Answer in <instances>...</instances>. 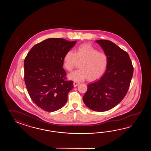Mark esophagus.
I'll use <instances>...</instances> for the list:
<instances>
[{
	"label": "esophagus",
	"mask_w": 151,
	"mask_h": 151,
	"mask_svg": "<svg viewBox=\"0 0 151 151\" xmlns=\"http://www.w3.org/2000/svg\"><path fill=\"white\" fill-rule=\"evenodd\" d=\"M79 83H79V82H77V81H74L73 82V85H74V87H76L78 85H79Z\"/></svg>",
	"instance_id": "obj_1"
}]
</instances>
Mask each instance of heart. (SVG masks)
<instances>
[{
    "label": "heart",
    "mask_w": 151,
    "mask_h": 151,
    "mask_svg": "<svg viewBox=\"0 0 151 151\" xmlns=\"http://www.w3.org/2000/svg\"><path fill=\"white\" fill-rule=\"evenodd\" d=\"M80 63V69L68 75L71 80L79 81L86 79L93 81L102 77L106 70L109 59L105 53L99 52L89 44L79 46L74 53L67 52L64 56L65 68L71 72Z\"/></svg>",
    "instance_id": "heart-1"
}]
</instances>
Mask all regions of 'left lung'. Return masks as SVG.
<instances>
[{"label": "left lung", "instance_id": "1", "mask_svg": "<svg viewBox=\"0 0 151 151\" xmlns=\"http://www.w3.org/2000/svg\"><path fill=\"white\" fill-rule=\"evenodd\" d=\"M106 53L109 63L100 79L88 85L83 98L90 109L104 112L120 103L127 93L133 74V66L128 53L107 40H96Z\"/></svg>", "mask_w": 151, "mask_h": 151}]
</instances>
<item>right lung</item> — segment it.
<instances>
[{
    "label": "right lung",
    "mask_w": 151,
    "mask_h": 151,
    "mask_svg": "<svg viewBox=\"0 0 151 151\" xmlns=\"http://www.w3.org/2000/svg\"><path fill=\"white\" fill-rule=\"evenodd\" d=\"M76 41L49 38L35 45L24 60V80L29 96L47 112L60 109L68 101L73 81H68L63 66L65 53Z\"/></svg>",
    "instance_id": "right-lung-1"
}]
</instances>
